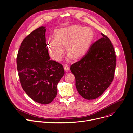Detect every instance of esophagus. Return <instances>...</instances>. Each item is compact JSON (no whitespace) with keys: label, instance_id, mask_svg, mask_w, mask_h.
Instances as JSON below:
<instances>
[{"label":"esophagus","instance_id":"obj_1","mask_svg":"<svg viewBox=\"0 0 133 133\" xmlns=\"http://www.w3.org/2000/svg\"><path fill=\"white\" fill-rule=\"evenodd\" d=\"M64 70H65L66 71H68L69 70V69H70V68H69V67L68 65H65V66H64Z\"/></svg>","mask_w":133,"mask_h":133}]
</instances>
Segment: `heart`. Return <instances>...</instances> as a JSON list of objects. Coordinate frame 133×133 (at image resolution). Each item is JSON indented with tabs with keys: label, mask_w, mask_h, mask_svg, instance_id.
I'll use <instances>...</instances> for the list:
<instances>
[{
	"label": "heart",
	"mask_w": 133,
	"mask_h": 133,
	"mask_svg": "<svg viewBox=\"0 0 133 133\" xmlns=\"http://www.w3.org/2000/svg\"><path fill=\"white\" fill-rule=\"evenodd\" d=\"M94 38V32L89 27L73 25L58 29L55 37H49L46 46L51 57L57 61L62 58L65 46L68 53V60L84 56L89 50Z\"/></svg>",
	"instance_id": "heart-1"
}]
</instances>
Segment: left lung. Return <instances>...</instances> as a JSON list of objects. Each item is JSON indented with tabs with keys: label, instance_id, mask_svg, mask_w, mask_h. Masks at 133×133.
I'll return each instance as SVG.
<instances>
[{
	"label": "left lung",
	"instance_id": "obj_1",
	"mask_svg": "<svg viewBox=\"0 0 133 133\" xmlns=\"http://www.w3.org/2000/svg\"><path fill=\"white\" fill-rule=\"evenodd\" d=\"M101 35L103 37L93 43L85 55L70 67L78 93L88 100L101 96L114 78L116 62L114 49L108 37Z\"/></svg>",
	"mask_w": 133,
	"mask_h": 133
}]
</instances>
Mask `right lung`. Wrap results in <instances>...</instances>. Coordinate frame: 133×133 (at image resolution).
I'll use <instances>...</instances> for the list:
<instances>
[{
    "label": "right lung",
    "instance_id": "1",
    "mask_svg": "<svg viewBox=\"0 0 133 133\" xmlns=\"http://www.w3.org/2000/svg\"><path fill=\"white\" fill-rule=\"evenodd\" d=\"M45 26L26 36L18 52L17 65L20 82L32 99L50 103L57 94V85L64 74L62 64L50 60L45 39Z\"/></svg>",
    "mask_w": 133,
    "mask_h": 133
}]
</instances>
